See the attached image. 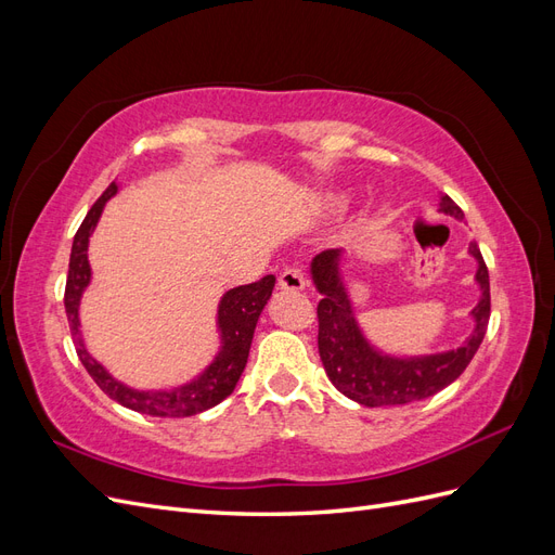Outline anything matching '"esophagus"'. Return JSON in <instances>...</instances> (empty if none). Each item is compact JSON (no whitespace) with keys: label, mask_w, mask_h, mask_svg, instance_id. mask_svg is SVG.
Returning a JSON list of instances; mask_svg holds the SVG:
<instances>
[{"label":"esophagus","mask_w":555,"mask_h":555,"mask_svg":"<svg viewBox=\"0 0 555 555\" xmlns=\"http://www.w3.org/2000/svg\"><path fill=\"white\" fill-rule=\"evenodd\" d=\"M280 289L284 292H304L306 289V275L300 268H284V271L280 273Z\"/></svg>","instance_id":"1"}]
</instances>
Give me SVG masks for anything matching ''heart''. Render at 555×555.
Segmentation results:
<instances>
[{
  "label": "heart",
  "mask_w": 555,
  "mask_h": 555,
  "mask_svg": "<svg viewBox=\"0 0 555 555\" xmlns=\"http://www.w3.org/2000/svg\"><path fill=\"white\" fill-rule=\"evenodd\" d=\"M328 201H331V206L340 208V206L345 204V196H343V194H333V196H328Z\"/></svg>",
  "instance_id": "heart-1"
}]
</instances>
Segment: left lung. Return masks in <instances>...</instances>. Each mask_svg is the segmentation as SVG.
<instances>
[{
  "instance_id": "left-lung-1",
  "label": "left lung",
  "mask_w": 555,
  "mask_h": 555,
  "mask_svg": "<svg viewBox=\"0 0 555 555\" xmlns=\"http://www.w3.org/2000/svg\"><path fill=\"white\" fill-rule=\"evenodd\" d=\"M440 210L463 220V210L449 196L440 198ZM469 255L477 259L475 280L481 287L479 304L469 312L475 319L473 335L459 349L405 359L382 354L365 340L340 278L343 249H326L317 255L310 273L317 292L324 296L317 306V345L324 371L335 389L357 400L359 405L384 408L424 400L442 391L453 379H459L477 354L491 317L489 268L483 263L477 243H469Z\"/></svg>"
}]
</instances>
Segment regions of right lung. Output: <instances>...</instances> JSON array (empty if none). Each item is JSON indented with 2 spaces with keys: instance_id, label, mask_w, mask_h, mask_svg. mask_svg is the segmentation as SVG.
Masks as SVG:
<instances>
[{
  "instance_id": "add662e5",
  "label": "right lung",
  "mask_w": 555,
  "mask_h": 555,
  "mask_svg": "<svg viewBox=\"0 0 555 555\" xmlns=\"http://www.w3.org/2000/svg\"><path fill=\"white\" fill-rule=\"evenodd\" d=\"M115 192H117V184L111 182L108 190L96 198V204L86 215V220H82L80 229L76 231L74 245H72L69 275H66V289H64V308H66V319H69V328L74 335L76 354L80 363L86 365L90 377L96 382L99 389L133 412L150 414V416L201 414L215 408L217 402H222L227 396H231L233 389H236L249 357L251 335H255L259 314L273 294L275 275H266L259 282H251V284H241V287L229 289L222 296L220 310H217V328H220L222 347L217 351L215 361L196 379L176 386V389H169V391L131 389V386L117 382L102 363L94 361L88 354V349L80 338V319H78L80 296L86 292L92 275L90 261H88V243L99 222V217H102L106 201Z\"/></svg>"
}]
</instances>
